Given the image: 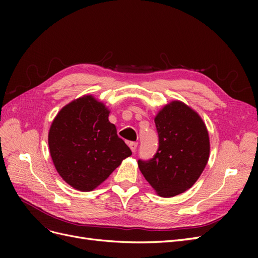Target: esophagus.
Instances as JSON below:
<instances>
[{
	"instance_id": "obj_1",
	"label": "esophagus",
	"mask_w": 258,
	"mask_h": 258,
	"mask_svg": "<svg viewBox=\"0 0 258 258\" xmlns=\"http://www.w3.org/2000/svg\"><path fill=\"white\" fill-rule=\"evenodd\" d=\"M129 147H130V150L135 153V152L137 151L138 143H137V142H130V143H129Z\"/></svg>"
}]
</instances>
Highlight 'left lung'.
Returning a JSON list of instances; mask_svg holds the SVG:
<instances>
[{
	"label": "left lung",
	"instance_id": "obj_1",
	"mask_svg": "<svg viewBox=\"0 0 258 258\" xmlns=\"http://www.w3.org/2000/svg\"><path fill=\"white\" fill-rule=\"evenodd\" d=\"M159 148L154 158L138 161L146 181L160 197H174L197 182L210 157L205 121L179 100L163 105L155 116Z\"/></svg>",
	"mask_w": 258,
	"mask_h": 258
}]
</instances>
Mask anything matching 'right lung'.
Segmentation results:
<instances>
[{
	"label": "right lung",
	"instance_id": "right-lung-1",
	"mask_svg": "<svg viewBox=\"0 0 258 258\" xmlns=\"http://www.w3.org/2000/svg\"><path fill=\"white\" fill-rule=\"evenodd\" d=\"M111 111L92 95L64 105L48 131L53 166L62 179L80 191H91L131 156L108 120Z\"/></svg>",
	"mask_w": 258,
	"mask_h": 258
}]
</instances>
